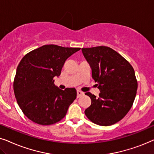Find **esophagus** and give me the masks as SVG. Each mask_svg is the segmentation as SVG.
<instances>
[{
	"label": "esophagus",
	"mask_w": 154,
	"mask_h": 154,
	"mask_svg": "<svg viewBox=\"0 0 154 154\" xmlns=\"http://www.w3.org/2000/svg\"><path fill=\"white\" fill-rule=\"evenodd\" d=\"M84 95V93L81 91H77V98H79L81 96H82Z\"/></svg>",
	"instance_id": "1"
}]
</instances>
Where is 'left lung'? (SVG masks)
<instances>
[{"label":"left lung","mask_w":154,"mask_h":154,"mask_svg":"<svg viewBox=\"0 0 154 154\" xmlns=\"http://www.w3.org/2000/svg\"><path fill=\"white\" fill-rule=\"evenodd\" d=\"M91 68L92 78L100 90L96 97L85 93L91 103L85 113L89 120L109 126L121 120L132 108L137 90V80L130 63L107 46L82 48Z\"/></svg>","instance_id":"1"}]
</instances>
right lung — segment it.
Here are the masks:
<instances>
[{"mask_svg": "<svg viewBox=\"0 0 154 154\" xmlns=\"http://www.w3.org/2000/svg\"><path fill=\"white\" fill-rule=\"evenodd\" d=\"M80 48L44 45L24 56L17 67L14 93L20 109L34 122L51 125L60 121L77 97L75 88L61 90L53 77L60 76L69 56Z\"/></svg>", "mask_w": 154, "mask_h": 154, "instance_id": "obj_1", "label": "right lung"}]
</instances>
